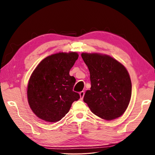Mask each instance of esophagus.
I'll return each mask as SVG.
<instances>
[{
  "mask_svg": "<svg viewBox=\"0 0 155 155\" xmlns=\"http://www.w3.org/2000/svg\"><path fill=\"white\" fill-rule=\"evenodd\" d=\"M84 94H85V92L84 91H81L80 92V99H82L84 96Z\"/></svg>",
  "mask_w": 155,
  "mask_h": 155,
  "instance_id": "1",
  "label": "esophagus"
}]
</instances>
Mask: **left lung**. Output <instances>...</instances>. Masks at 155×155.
Returning a JSON list of instances; mask_svg holds the SVG:
<instances>
[{
	"instance_id": "left-lung-1",
	"label": "left lung",
	"mask_w": 155,
	"mask_h": 155,
	"mask_svg": "<svg viewBox=\"0 0 155 155\" xmlns=\"http://www.w3.org/2000/svg\"><path fill=\"white\" fill-rule=\"evenodd\" d=\"M81 56L89 68L91 83L84 101L94 114L103 119L120 117L131 98L132 84L127 70L109 56L87 53Z\"/></svg>"
}]
</instances>
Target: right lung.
<instances>
[{
	"label": "right lung",
	"instance_id": "1",
	"mask_svg": "<svg viewBox=\"0 0 155 155\" xmlns=\"http://www.w3.org/2000/svg\"><path fill=\"white\" fill-rule=\"evenodd\" d=\"M78 58L76 52H59L44 59L32 73L27 89L29 105L35 115L48 122L63 118L80 99L73 91L76 79L70 70Z\"/></svg>",
	"mask_w": 155,
	"mask_h": 155
}]
</instances>
